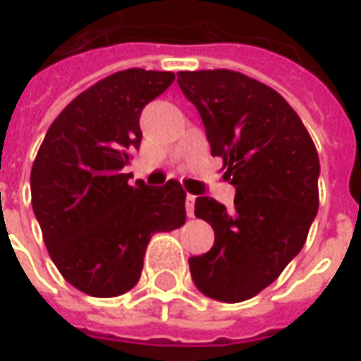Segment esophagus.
Returning <instances> with one entry per match:
<instances>
[{
	"label": "esophagus",
	"mask_w": 361,
	"mask_h": 361,
	"mask_svg": "<svg viewBox=\"0 0 361 361\" xmlns=\"http://www.w3.org/2000/svg\"><path fill=\"white\" fill-rule=\"evenodd\" d=\"M185 207H187V215L192 217V215H195V197H192V195H187V199H185Z\"/></svg>",
	"instance_id": "34e87169"
}]
</instances>
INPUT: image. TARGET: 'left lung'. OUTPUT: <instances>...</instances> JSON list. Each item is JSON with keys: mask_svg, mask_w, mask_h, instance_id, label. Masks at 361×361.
Here are the masks:
<instances>
[{"mask_svg": "<svg viewBox=\"0 0 361 361\" xmlns=\"http://www.w3.org/2000/svg\"><path fill=\"white\" fill-rule=\"evenodd\" d=\"M176 77L205 123L211 154L224 160V178L235 187L231 211L211 197L195 201L215 243L189 258L190 276L205 297L242 302L279 279L307 242L319 209V154L272 87L227 68Z\"/></svg>", "mask_w": 361, "mask_h": 361, "instance_id": "8db88e82", "label": "left lung"}]
</instances>
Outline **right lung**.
Returning <instances> with one entry per match:
<instances>
[{"instance_id":"1","label":"right lung","mask_w":361,"mask_h":361,"mask_svg":"<svg viewBox=\"0 0 361 361\" xmlns=\"http://www.w3.org/2000/svg\"><path fill=\"white\" fill-rule=\"evenodd\" d=\"M174 73L128 68L71 101L52 121L30 174L32 209L52 262L85 295L119 297L140 280L154 233L185 224L178 180L146 187L123 166L140 148V114Z\"/></svg>"}]
</instances>
